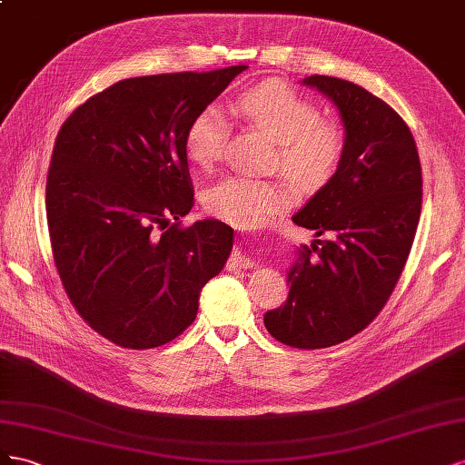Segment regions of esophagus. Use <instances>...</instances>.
<instances>
[{
    "instance_id": "obj_1",
    "label": "esophagus",
    "mask_w": 465,
    "mask_h": 465,
    "mask_svg": "<svg viewBox=\"0 0 465 465\" xmlns=\"http://www.w3.org/2000/svg\"><path fill=\"white\" fill-rule=\"evenodd\" d=\"M230 269H253V261L247 259L245 255L242 253H233L230 257V262H228Z\"/></svg>"
}]
</instances>
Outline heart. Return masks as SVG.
I'll return each instance as SVG.
<instances>
[{
    "label": "heart",
    "instance_id": "obj_1",
    "mask_svg": "<svg viewBox=\"0 0 465 465\" xmlns=\"http://www.w3.org/2000/svg\"><path fill=\"white\" fill-rule=\"evenodd\" d=\"M233 111L262 130L278 143L281 167L303 189L325 184L344 155V130L322 118L320 104L284 84H261L235 101ZM228 124L216 107L198 113L184 132V153L189 162L208 171L223 153ZM288 201L281 181L228 175L206 189L203 204L208 214L230 223L247 225L272 214Z\"/></svg>",
    "mask_w": 465,
    "mask_h": 465
}]
</instances>
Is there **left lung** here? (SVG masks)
<instances>
[{"label": "left lung", "instance_id": "obj_1", "mask_svg": "<svg viewBox=\"0 0 465 465\" xmlns=\"http://www.w3.org/2000/svg\"><path fill=\"white\" fill-rule=\"evenodd\" d=\"M303 84L337 104L347 145L335 175L292 218L327 240L300 249L288 300L264 313V327L313 351L358 335L388 303L415 240L422 171L413 134L386 101L339 77Z\"/></svg>", "mask_w": 465, "mask_h": 465}]
</instances>
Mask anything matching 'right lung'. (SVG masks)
<instances>
[{"instance_id":"right-lung-1","label":"right lung","mask_w":465,"mask_h":465,"mask_svg":"<svg viewBox=\"0 0 465 465\" xmlns=\"http://www.w3.org/2000/svg\"><path fill=\"white\" fill-rule=\"evenodd\" d=\"M247 65L123 79L62 124L46 177L52 257L79 317L123 349L173 341L230 257L218 220L194 206L184 132Z\"/></svg>"}]
</instances>
